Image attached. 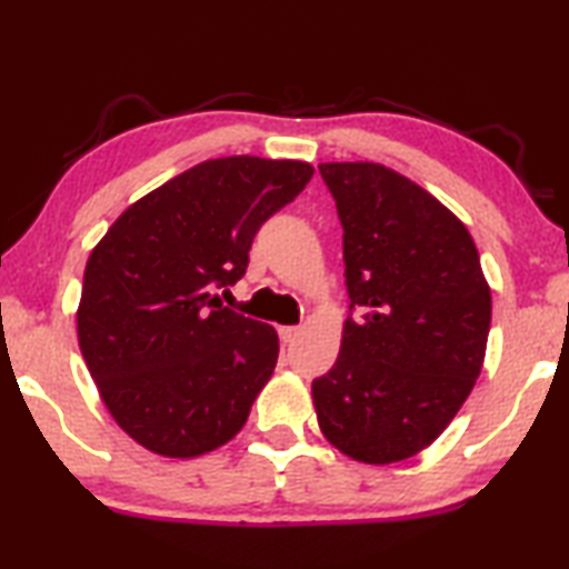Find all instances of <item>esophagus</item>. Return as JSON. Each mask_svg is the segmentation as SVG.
<instances>
[{
  "mask_svg": "<svg viewBox=\"0 0 569 569\" xmlns=\"http://www.w3.org/2000/svg\"><path fill=\"white\" fill-rule=\"evenodd\" d=\"M278 335L283 342H293L301 335V327H278Z\"/></svg>",
  "mask_w": 569,
  "mask_h": 569,
  "instance_id": "esophagus-1",
  "label": "esophagus"
}]
</instances>
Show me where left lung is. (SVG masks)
I'll return each instance as SVG.
<instances>
[{
	"label": "left lung",
	"instance_id": "left-lung-1",
	"mask_svg": "<svg viewBox=\"0 0 569 569\" xmlns=\"http://www.w3.org/2000/svg\"><path fill=\"white\" fill-rule=\"evenodd\" d=\"M342 223L350 309L338 361L311 383L340 453L395 463L456 418L485 363L492 296L469 229L391 167L322 162Z\"/></svg>",
	"mask_w": 569,
	"mask_h": 569
}]
</instances>
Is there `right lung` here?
Segmentation results:
<instances>
[{
	"label": "right lung",
	"instance_id": "1",
	"mask_svg": "<svg viewBox=\"0 0 569 569\" xmlns=\"http://www.w3.org/2000/svg\"><path fill=\"white\" fill-rule=\"evenodd\" d=\"M299 159L221 157L131 203L92 247L79 350L128 438L196 459L244 428L278 361V335L221 307L268 216L307 188Z\"/></svg>",
	"mask_w": 569,
	"mask_h": 569
}]
</instances>
